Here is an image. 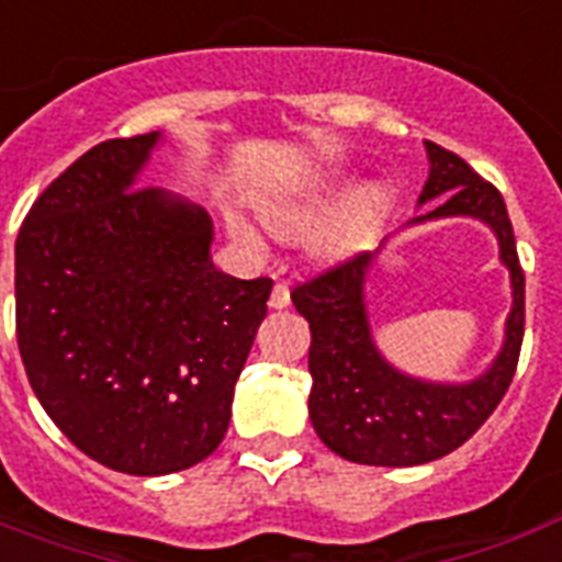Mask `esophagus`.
<instances>
[{
  "label": "esophagus",
  "instance_id": "1",
  "mask_svg": "<svg viewBox=\"0 0 562 562\" xmlns=\"http://www.w3.org/2000/svg\"><path fill=\"white\" fill-rule=\"evenodd\" d=\"M268 303H271V308H285V306H289V303H291L289 285H285V282H277V285H273L271 300H268Z\"/></svg>",
  "mask_w": 562,
  "mask_h": 562
}]
</instances>
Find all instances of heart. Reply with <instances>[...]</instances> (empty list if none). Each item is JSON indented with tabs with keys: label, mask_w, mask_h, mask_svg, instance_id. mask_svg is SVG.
<instances>
[{
	"label": "heart",
	"mask_w": 562,
	"mask_h": 562,
	"mask_svg": "<svg viewBox=\"0 0 562 562\" xmlns=\"http://www.w3.org/2000/svg\"><path fill=\"white\" fill-rule=\"evenodd\" d=\"M341 187L338 183H321V187L303 189L297 194L280 198V201L259 203V218L265 227L277 233L280 238H294L303 229H308L314 221L329 210L338 198ZM384 210V189L379 183H364L352 189L333 212H327L324 220L308 233L306 250L315 262H341L347 256L368 245L373 238L379 218ZM229 236L238 238L241 245H254L256 233L247 227L241 218H227Z\"/></svg>",
	"instance_id": "1"
}]
</instances>
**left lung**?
<instances>
[{
  "label": "left lung",
  "mask_w": 562,
  "mask_h": 562,
  "mask_svg": "<svg viewBox=\"0 0 562 562\" xmlns=\"http://www.w3.org/2000/svg\"><path fill=\"white\" fill-rule=\"evenodd\" d=\"M426 151L431 169L417 206L435 203L408 224L454 215L484 221L496 233L498 259L510 271L514 306L505 324V344L493 364L458 384L402 373L373 344L364 282L382 247L375 254L352 256L291 291L294 308L312 329V426L335 454L368 467H417L467 443L507 393L522 350L525 273L505 198L458 154L435 143H426Z\"/></svg>",
  "instance_id": "1"
}]
</instances>
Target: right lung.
Returning a JSON list of instances; mask_svg holds the SVG:
<instances>
[{
    "label": "right lung",
    "mask_w": 562,
    "mask_h": 562,
    "mask_svg": "<svg viewBox=\"0 0 562 562\" xmlns=\"http://www.w3.org/2000/svg\"><path fill=\"white\" fill-rule=\"evenodd\" d=\"M160 134L108 139L40 194L16 236V344L55 426L92 461L169 475L227 435L273 282L212 265V221L136 178Z\"/></svg>",
    "instance_id": "1"
}]
</instances>
